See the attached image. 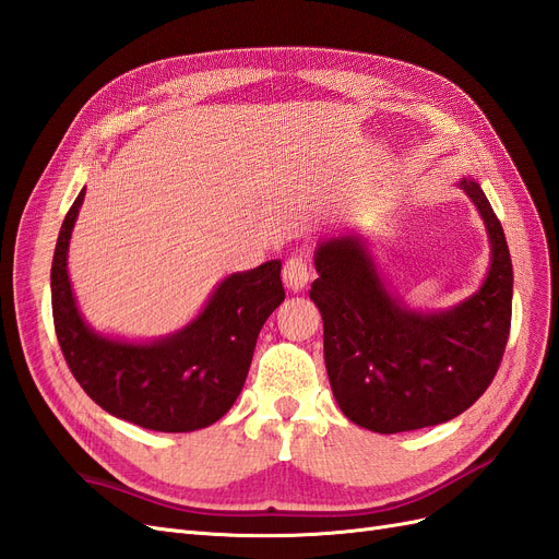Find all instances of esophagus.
<instances>
[{"label": "esophagus", "mask_w": 559, "mask_h": 559, "mask_svg": "<svg viewBox=\"0 0 559 559\" xmlns=\"http://www.w3.org/2000/svg\"><path fill=\"white\" fill-rule=\"evenodd\" d=\"M282 280L286 284V289L302 292L308 286V280H310V263L302 257H292L289 261L284 263Z\"/></svg>", "instance_id": "1"}]
</instances>
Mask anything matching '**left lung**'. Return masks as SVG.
I'll return each mask as SVG.
<instances>
[{"label": "left lung", "instance_id": "left-lung-1", "mask_svg": "<svg viewBox=\"0 0 559 559\" xmlns=\"http://www.w3.org/2000/svg\"><path fill=\"white\" fill-rule=\"evenodd\" d=\"M492 263L480 289L443 312L403 308L386 292L359 235L314 251L310 298L324 319L333 396L354 425L378 433L425 429L462 415L492 384L511 333L513 263L499 218L473 179Z\"/></svg>", "mask_w": 559, "mask_h": 559}]
</instances>
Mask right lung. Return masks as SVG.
I'll use <instances>...</instances> for the list:
<instances>
[{
  "mask_svg": "<svg viewBox=\"0 0 559 559\" xmlns=\"http://www.w3.org/2000/svg\"><path fill=\"white\" fill-rule=\"evenodd\" d=\"M67 212L50 267L53 324L72 376L99 408L132 425L186 433L222 419L247 380L257 337L284 300L282 261L228 275L189 326L154 343L95 333L83 321L67 275V251L83 205Z\"/></svg>",
  "mask_w": 559,
  "mask_h": 559,
  "instance_id": "1",
  "label": "right lung"
}]
</instances>
